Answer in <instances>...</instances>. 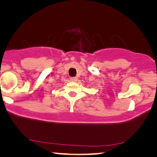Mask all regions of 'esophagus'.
Listing matches in <instances>:
<instances>
[{"label":"esophagus","mask_w":157,"mask_h":157,"mask_svg":"<svg viewBox=\"0 0 157 157\" xmlns=\"http://www.w3.org/2000/svg\"><path fill=\"white\" fill-rule=\"evenodd\" d=\"M71 80L72 82H77L78 81V78H76V77H75V78H71Z\"/></svg>","instance_id":"1"}]
</instances>
